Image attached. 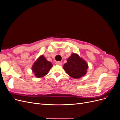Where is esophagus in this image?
Masks as SVG:
<instances>
[{"mask_svg":"<svg viewBox=\"0 0 120 120\" xmlns=\"http://www.w3.org/2000/svg\"><path fill=\"white\" fill-rule=\"evenodd\" d=\"M56 65H59V66H61V65H62V62H61V61H56Z\"/></svg>","mask_w":120,"mask_h":120,"instance_id":"1","label":"esophagus"}]
</instances>
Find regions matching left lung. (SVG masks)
<instances>
[{
	"label": "left lung",
	"mask_w": 120,
	"mask_h": 120,
	"mask_svg": "<svg viewBox=\"0 0 120 120\" xmlns=\"http://www.w3.org/2000/svg\"><path fill=\"white\" fill-rule=\"evenodd\" d=\"M68 75L74 79L80 78L86 74L88 65L75 53H72L63 66Z\"/></svg>",
	"instance_id": "left-lung-1"
}]
</instances>
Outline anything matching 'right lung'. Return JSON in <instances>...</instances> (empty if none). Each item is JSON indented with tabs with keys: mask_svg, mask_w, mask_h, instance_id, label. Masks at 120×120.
<instances>
[{
	"mask_svg": "<svg viewBox=\"0 0 120 120\" xmlns=\"http://www.w3.org/2000/svg\"><path fill=\"white\" fill-rule=\"evenodd\" d=\"M52 67V63L48 61L43 55L41 56L35 61L32 68V70L35 77L41 78L48 74Z\"/></svg>",
	"mask_w": 120,
	"mask_h": 120,
	"instance_id": "add662e5",
	"label": "right lung"
}]
</instances>
